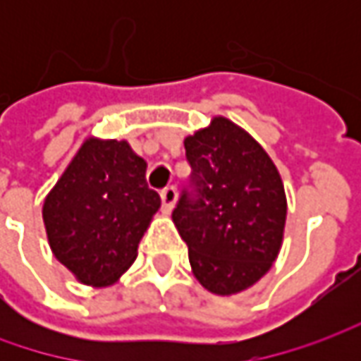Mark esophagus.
Returning <instances> with one entry per match:
<instances>
[{
  "label": "esophagus",
  "mask_w": 361,
  "mask_h": 361,
  "mask_svg": "<svg viewBox=\"0 0 361 361\" xmlns=\"http://www.w3.org/2000/svg\"><path fill=\"white\" fill-rule=\"evenodd\" d=\"M160 199H162V211L169 215V213H171V211L174 209V202H176V188L174 187L162 188V192H160Z\"/></svg>",
  "instance_id": "obj_1"
}]
</instances>
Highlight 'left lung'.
Instances as JSON below:
<instances>
[{
    "label": "left lung",
    "mask_w": 361,
    "mask_h": 361,
    "mask_svg": "<svg viewBox=\"0 0 361 361\" xmlns=\"http://www.w3.org/2000/svg\"><path fill=\"white\" fill-rule=\"evenodd\" d=\"M192 192L173 223L188 247L197 281L215 295H237L271 269L283 243L287 197L267 150L225 116L185 138Z\"/></svg>",
    "instance_id": "left-lung-1"
}]
</instances>
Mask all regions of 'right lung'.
Segmentation results:
<instances>
[{
    "mask_svg": "<svg viewBox=\"0 0 361 361\" xmlns=\"http://www.w3.org/2000/svg\"><path fill=\"white\" fill-rule=\"evenodd\" d=\"M146 166L126 140L88 136L46 195L49 249L80 283L110 287L130 269L160 209Z\"/></svg>",
    "mask_w": 361,
    "mask_h": 361,
    "instance_id": "obj_1",
    "label": "right lung"
}]
</instances>
